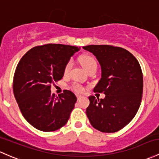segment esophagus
<instances>
[{
    "label": "esophagus",
    "instance_id": "esophagus-1",
    "mask_svg": "<svg viewBox=\"0 0 159 159\" xmlns=\"http://www.w3.org/2000/svg\"><path fill=\"white\" fill-rule=\"evenodd\" d=\"M81 98H82V96H81V95H77V99H78V101H80Z\"/></svg>",
    "mask_w": 159,
    "mask_h": 159
}]
</instances>
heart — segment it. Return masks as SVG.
Wrapping results in <instances>:
<instances>
[{"label":"heart","mask_w":159,"mask_h":159,"mask_svg":"<svg viewBox=\"0 0 159 159\" xmlns=\"http://www.w3.org/2000/svg\"><path fill=\"white\" fill-rule=\"evenodd\" d=\"M80 61H81V64L82 65V66L84 67V69L87 71H88L89 70H91L93 68H98V62H97V60L95 59L94 57H93L92 56H90V55H84V56H81L80 58ZM71 61H69L66 63V66L64 68V74L68 75L70 69H71ZM71 89L72 91H74L75 92L77 93H81L84 91V87L81 84H80L79 83L74 82L72 83V84L71 85Z\"/></svg>","instance_id":"1"}]
</instances>
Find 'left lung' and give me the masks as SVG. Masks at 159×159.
Here are the masks:
<instances>
[{
  "label": "left lung",
  "mask_w": 159,
  "mask_h": 159,
  "mask_svg": "<svg viewBox=\"0 0 159 159\" xmlns=\"http://www.w3.org/2000/svg\"><path fill=\"white\" fill-rule=\"evenodd\" d=\"M83 49L92 52L101 66V78L93 91L103 93L104 99L89 97L86 114L93 128L115 133L126 126L140 107L143 76L138 60L121 47L91 45Z\"/></svg>",
  "instance_id": "left-lung-1"
}]
</instances>
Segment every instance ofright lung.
Wrapping results in <instances>:
<instances>
[{"instance_id": "1", "label": "right lung", "mask_w": 159, "mask_h": 159, "mask_svg": "<svg viewBox=\"0 0 159 159\" xmlns=\"http://www.w3.org/2000/svg\"><path fill=\"white\" fill-rule=\"evenodd\" d=\"M77 46L46 44L30 49L15 70L13 91L23 117L33 127L53 132L64 126L77 101L75 95L64 90L58 97L51 85L61 80Z\"/></svg>"}]
</instances>
